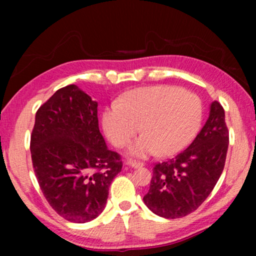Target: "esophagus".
Returning a JSON list of instances; mask_svg holds the SVG:
<instances>
[{
	"instance_id": "obj_1",
	"label": "esophagus",
	"mask_w": 256,
	"mask_h": 256,
	"mask_svg": "<svg viewBox=\"0 0 256 256\" xmlns=\"http://www.w3.org/2000/svg\"><path fill=\"white\" fill-rule=\"evenodd\" d=\"M127 166L130 168H134V169H138V168H142L143 163L141 162H136V160H128Z\"/></svg>"
}]
</instances>
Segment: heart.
Returning <instances> with one entry per match:
<instances>
[{"label":"heart","mask_w":256,"mask_h":256,"mask_svg":"<svg viewBox=\"0 0 256 256\" xmlns=\"http://www.w3.org/2000/svg\"><path fill=\"white\" fill-rule=\"evenodd\" d=\"M202 107L196 94L174 86L140 87L106 108L102 128L112 144L124 148L138 134L129 155L170 156L186 146L202 122Z\"/></svg>","instance_id":"1"}]
</instances>
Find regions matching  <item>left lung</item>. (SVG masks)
<instances>
[{"mask_svg":"<svg viewBox=\"0 0 256 256\" xmlns=\"http://www.w3.org/2000/svg\"><path fill=\"white\" fill-rule=\"evenodd\" d=\"M228 148L225 110L218 101L210 104L204 127L190 146L166 162L156 164L143 202L166 219L190 214L200 206L220 178Z\"/></svg>","mask_w":256,"mask_h":256,"instance_id":"8db88e82","label":"left lung"}]
</instances>
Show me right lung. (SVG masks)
<instances>
[{
    "mask_svg": "<svg viewBox=\"0 0 256 256\" xmlns=\"http://www.w3.org/2000/svg\"><path fill=\"white\" fill-rule=\"evenodd\" d=\"M31 158L51 208L70 222L84 224L104 210L122 164L99 130L98 102L76 85L58 90L37 110Z\"/></svg>",
    "mask_w": 256,
    "mask_h": 256,
    "instance_id": "right-lung-1",
    "label": "right lung"
}]
</instances>
